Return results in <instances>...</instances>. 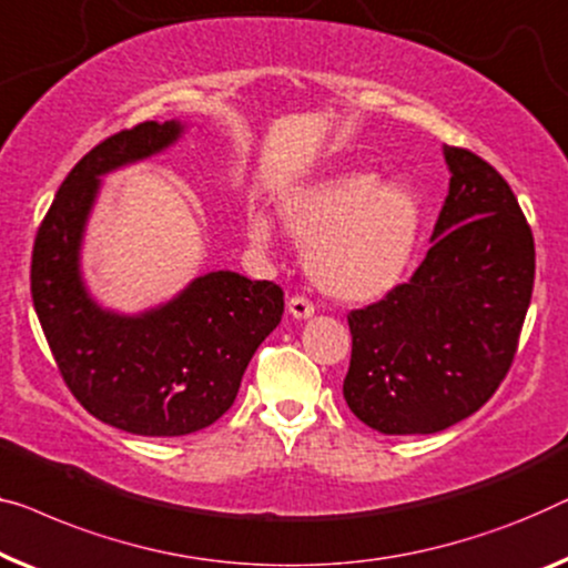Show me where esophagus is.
Returning <instances> with one entry per match:
<instances>
[{
	"label": "esophagus",
	"instance_id": "esophagus-1",
	"mask_svg": "<svg viewBox=\"0 0 568 568\" xmlns=\"http://www.w3.org/2000/svg\"><path fill=\"white\" fill-rule=\"evenodd\" d=\"M286 307H290V315L297 320H307L315 315V304H312L307 297H302V294H294V297H290Z\"/></svg>",
	"mask_w": 568,
	"mask_h": 568
}]
</instances>
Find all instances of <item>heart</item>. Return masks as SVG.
Instances as JSON below:
<instances>
[{"instance_id":"heart-1","label":"heart","mask_w":568,"mask_h":568,"mask_svg":"<svg viewBox=\"0 0 568 568\" xmlns=\"http://www.w3.org/2000/svg\"><path fill=\"white\" fill-rule=\"evenodd\" d=\"M278 217L304 251L320 290L343 302H368L399 284L420 235V200L402 182L351 171L304 186L278 204ZM256 248L271 245L266 217L245 223Z\"/></svg>"}]
</instances>
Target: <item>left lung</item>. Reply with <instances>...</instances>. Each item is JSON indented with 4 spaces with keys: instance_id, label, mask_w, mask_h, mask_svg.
<instances>
[{
    "instance_id": "8db88e82",
    "label": "left lung",
    "mask_w": 568,
    "mask_h": 568,
    "mask_svg": "<svg viewBox=\"0 0 568 568\" xmlns=\"http://www.w3.org/2000/svg\"><path fill=\"white\" fill-rule=\"evenodd\" d=\"M448 196L409 282L348 312L343 397L384 435H427L474 415L513 366L536 278V243L513 189L446 148Z\"/></svg>"
}]
</instances>
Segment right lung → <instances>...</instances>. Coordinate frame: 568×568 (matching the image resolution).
<instances>
[{
	"mask_svg": "<svg viewBox=\"0 0 568 568\" xmlns=\"http://www.w3.org/2000/svg\"><path fill=\"white\" fill-rule=\"evenodd\" d=\"M182 125L141 122L94 145L55 194L32 245L30 294L55 366L79 405L125 433L174 438L220 420L253 353L284 315L274 282L212 271L161 307L128 317L87 294L79 248L100 176L148 159Z\"/></svg>",
	"mask_w": 568,
	"mask_h": 568,
	"instance_id": "add662e5",
	"label": "right lung"
}]
</instances>
